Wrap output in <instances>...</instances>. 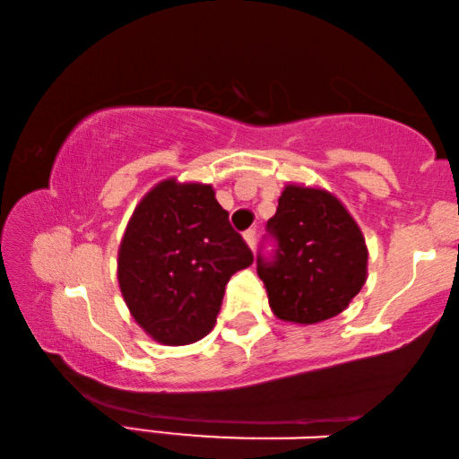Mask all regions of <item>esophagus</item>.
<instances>
[{
  "instance_id": "obj_1",
  "label": "esophagus",
  "mask_w": 459,
  "mask_h": 459,
  "mask_svg": "<svg viewBox=\"0 0 459 459\" xmlns=\"http://www.w3.org/2000/svg\"><path fill=\"white\" fill-rule=\"evenodd\" d=\"M255 230L251 229V230H247V232H243V238H245V243L248 245V248H255Z\"/></svg>"
}]
</instances>
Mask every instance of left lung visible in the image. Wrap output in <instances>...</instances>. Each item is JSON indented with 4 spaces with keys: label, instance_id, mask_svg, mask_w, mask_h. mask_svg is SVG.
<instances>
[{
    "label": "left lung",
    "instance_id": "8db88e82",
    "mask_svg": "<svg viewBox=\"0 0 459 459\" xmlns=\"http://www.w3.org/2000/svg\"><path fill=\"white\" fill-rule=\"evenodd\" d=\"M279 248L257 259L269 307L283 322L312 325L351 306L368 277V247L359 224L325 188L285 184L267 222Z\"/></svg>",
    "mask_w": 459,
    "mask_h": 459
}]
</instances>
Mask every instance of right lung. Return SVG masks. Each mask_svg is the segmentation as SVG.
<instances>
[{
    "label": "right lung",
    "mask_w": 459,
    "mask_h": 459,
    "mask_svg": "<svg viewBox=\"0 0 459 459\" xmlns=\"http://www.w3.org/2000/svg\"><path fill=\"white\" fill-rule=\"evenodd\" d=\"M211 184L168 178L139 200L123 232L117 281L147 336L166 346L214 328L224 287L253 263Z\"/></svg>",
    "instance_id": "right-lung-1"
}]
</instances>
